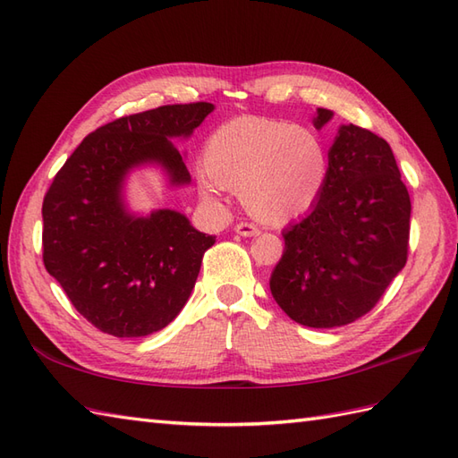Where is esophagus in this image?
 Returning a JSON list of instances; mask_svg holds the SVG:
<instances>
[{
    "instance_id": "34e87169",
    "label": "esophagus",
    "mask_w": 458,
    "mask_h": 458,
    "mask_svg": "<svg viewBox=\"0 0 458 458\" xmlns=\"http://www.w3.org/2000/svg\"><path fill=\"white\" fill-rule=\"evenodd\" d=\"M235 233H237V235H242V237H256L260 231L256 229L254 225H250V223H237Z\"/></svg>"
}]
</instances>
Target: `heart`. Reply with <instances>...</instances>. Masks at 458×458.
Listing matches in <instances>:
<instances>
[{"instance_id":"1","label":"heart","mask_w":458,"mask_h":458,"mask_svg":"<svg viewBox=\"0 0 458 458\" xmlns=\"http://www.w3.org/2000/svg\"><path fill=\"white\" fill-rule=\"evenodd\" d=\"M328 169L327 141L317 130L242 116L208 136L198 184L208 199H217L225 188L237 191L250 217L284 225L317 204Z\"/></svg>"}]
</instances>
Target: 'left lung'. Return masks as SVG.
<instances>
[{"label": "left lung", "mask_w": 458, "mask_h": 458, "mask_svg": "<svg viewBox=\"0 0 458 458\" xmlns=\"http://www.w3.org/2000/svg\"><path fill=\"white\" fill-rule=\"evenodd\" d=\"M332 116L317 108L315 128ZM328 157L327 184L309 214L284 231L285 249L270 277L276 303L310 328L369 313L403 272L410 239V196L390 145L342 124Z\"/></svg>", "instance_id": "obj_1"}]
</instances>
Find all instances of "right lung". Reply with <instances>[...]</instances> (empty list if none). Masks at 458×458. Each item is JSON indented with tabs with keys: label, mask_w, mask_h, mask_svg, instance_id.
Segmentation results:
<instances>
[{
	"label": "right lung",
	"mask_w": 458,
	"mask_h": 458,
	"mask_svg": "<svg viewBox=\"0 0 458 458\" xmlns=\"http://www.w3.org/2000/svg\"><path fill=\"white\" fill-rule=\"evenodd\" d=\"M211 110V103L166 105L108 122L80 143L44 196V266L100 332L149 336L191 297L216 237L181 211L136 214L124 191L141 166H157L171 188L191 184L173 140L191 138Z\"/></svg>",
	"instance_id": "1"
}]
</instances>
